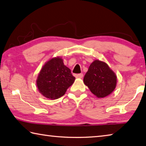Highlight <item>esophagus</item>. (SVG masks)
I'll return each mask as SVG.
<instances>
[{
    "mask_svg": "<svg viewBox=\"0 0 146 146\" xmlns=\"http://www.w3.org/2000/svg\"><path fill=\"white\" fill-rule=\"evenodd\" d=\"M83 77V74L82 73H79L76 75V78H81Z\"/></svg>",
    "mask_w": 146,
    "mask_h": 146,
    "instance_id": "obj_1",
    "label": "esophagus"
}]
</instances>
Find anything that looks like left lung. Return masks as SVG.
<instances>
[{
	"label": "left lung",
	"mask_w": 146,
	"mask_h": 146,
	"mask_svg": "<svg viewBox=\"0 0 146 146\" xmlns=\"http://www.w3.org/2000/svg\"><path fill=\"white\" fill-rule=\"evenodd\" d=\"M85 85L98 98L112 93L117 84V76L105 62L95 60L90 65L84 78Z\"/></svg>",
	"instance_id": "obj_1"
}]
</instances>
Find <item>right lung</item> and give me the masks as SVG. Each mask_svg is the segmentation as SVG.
Returning a JSON list of instances; mask_svg holds the SVG:
<instances>
[{"instance_id": "1", "label": "right lung", "mask_w": 146, "mask_h": 146, "mask_svg": "<svg viewBox=\"0 0 146 146\" xmlns=\"http://www.w3.org/2000/svg\"><path fill=\"white\" fill-rule=\"evenodd\" d=\"M75 80L70 69L64 64L61 58L55 57L46 62L42 68L36 84L42 95L46 98L55 100L65 94Z\"/></svg>"}]
</instances>
